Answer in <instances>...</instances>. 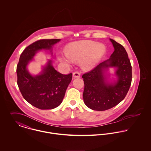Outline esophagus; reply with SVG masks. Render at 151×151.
I'll return each mask as SVG.
<instances>
[{"instance_id": "1", "label": "esophagus", "mask_w": 151, "mask_h": 151, "mask_svg": "<svg viewBox=\"0 0 151 151\" xmlns=\"http://www.w3.org/2000/svg\"><path fill=\"white\" fill-rule=\"evenodd\" d=\"M73 76L75 78H79L80 77V74L78 71H75L73 73Z\"/></svg>"}]
</instances>
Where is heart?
I'll return each instance as SVG.
<instances>
[{
	"instance_id": "obj_1",
	"label": "heart",
	"mask_w": 151,
	"mask_h": 151,
	"mask_svg": "<svg viewBox=\"0 0 151 151\" xmlns=\"http://www.w3.org/2000/svg\"><path fill=\"white\" fill-rule=\"evenodd\" d=\"M106 50L105 46L101 43L82 41L68 45L66 47V54L58 56L60 62L71 63L72 61H81L84 69L89 70L98 63Z\"/></svg>"
}]
</instances>
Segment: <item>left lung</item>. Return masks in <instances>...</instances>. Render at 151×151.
Listing matches in <instances>:
<instances>
[{
    "instance_id": "1",
    "label": "left lung",
    "mask_w": 151,
    "mask_h": 151,
    "mask_svg": "<svg viewBox=\"0 0 151 151\" xmlns=\"http://www.w3.org/2000/svg\"><path fill=\"white\" fill-rule=\"evenodd\" d=\"M114 50L110 58L83 75L84 102L93 110L104 111L116 106L126 97L132 80V67L125 48L110 39ZM109 67L116 68L117 79L108 80L106 71Z\"/></svg>"
}]
</instances>
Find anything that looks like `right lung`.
Instances as JSON below:
<instances>
[{
  "instance_id": "1",
  "label": "right lung",
  "mask_w": 151,
  "mask_h": 151,
  "mask_svg": "<svg viewBox=\"0 0 151 151\" xmlns=\"http://www.w3.org/2000/svg\"><path fill=\"white\" fill-rule=\"evenodd\" d=\"M60 41L41 40L31 44L22 52L17 65V84L23 98L40 109H53L61 104L71 81L72 73H60L52 65V60H49L40 74L32 76L28 71L27 65L38 51L44 49L51 52L52 46Z\"/></svg>"
}]
</instances>
